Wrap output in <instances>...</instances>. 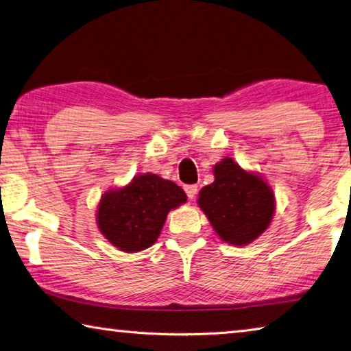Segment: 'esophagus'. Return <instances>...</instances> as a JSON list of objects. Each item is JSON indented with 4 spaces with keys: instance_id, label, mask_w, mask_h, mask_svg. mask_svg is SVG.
Returning <instances> with one entry per match:
<instances>
[{
    "instance_id": "34e87169",
    "label": "esophagus",
    "mask_w": 351,
    "mask_h": 351,
    "mask_svg": "<svg viewBox=\"0 0 351 351\" xmlns=\"http://www.w3.org/2000/svg\"><path fill=\"white\" fill-rule=\"evenodd\" d=\"M197 191H199L197 185H188V186H185V193H186V195H188L189 199H194L195 194H197Z\"/></svg>"
}]
</instances>
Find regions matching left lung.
Returning a JSON list of instances; mask_svg holds the SVG:
<instances>
[{"label":"left lung","instance_id":"1","mask_svg":"<svg viewBox=\"0 0 351 351\" xmlns=\"http://www.w3.org/2000/svg\"><path fill=\"white\" fill-rule=\"evenodd\" d=\"M214 182L199 193L197 204L213 230L230 245L256 241L271 223L276 199L271 186L257 172L239 166L231 157L213 166Z\"/></svg>","mask_w":351,"mask_h":351}]
</instances>
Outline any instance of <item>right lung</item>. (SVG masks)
Wrapping results in <instances>:
<instances>
[{"mask_svg":"<svg viewBox=\"0 0 351 351\" xmlns=\"http://www.w3.org/2000/svg\"><path fill=\"white\" fill-rule=\"evenodd\" d=\"M186 202L174 182L157 174H138L126 186L109 189L97 208V226L115 248L137 253L152 247L171 210Z\"/></svg>","mask_w":351,"mask_h":351,"instance_id":"1","label":"right lung"}]
</instances>
